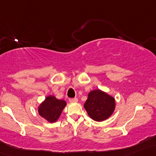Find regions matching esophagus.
Here are the masks:
<instances>
[{
	"label": "esophagus",
	"instance_id": "34e87169",
	"mask_svg": "<svg viewBox=\"0 0 156 156\" xmlns=\"http://www.w3.org/2000/svg\"><path fill=\"white\" fill-rule=\"evenodd\" d=\"M69 101L70 102H78V98H69Z\"/></svg>",
	"mask_w": 156,
	"mask_h": 156
}]
</instances>
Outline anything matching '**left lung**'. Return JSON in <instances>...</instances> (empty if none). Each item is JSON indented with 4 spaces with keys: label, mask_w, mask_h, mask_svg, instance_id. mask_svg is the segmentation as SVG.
Returning <instances> with one entry per match:
<instances>
[{
    "label": "left lung",
    "mask_w": 156,
    "mask_h": 156,
    "mask_svg": "<svg viewBox=\"0 0 156 156\" xmlns=\"http://www.w3.org/2000/svg\"><path fill=\"white\" fill-rule=\"evenodd\" d=\"M115 107L113 98L99 90L90 92L84 104V108L89 116L97 121L108 119L113 112Z\"/></svg>",
    "instance_id": "obj_1"
}]
</instances>
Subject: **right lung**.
I'll list each match as a JSON object with an SVG mask.
<instances>
[{"label":"right lung","instance_id":"right-lung-1","mask_svg":"<svg viewBox=\"0 0 156 156\" xmlns=\"http://www.w3.org/2000/svg\"><path fill=\"white\" fill-rule=\"evenodd\" d=\"M64 100H58L55 97L48 96L38 108L40 115L49 122H55L58 119L63 109L66 106Z\"/></svg>","mask_w":156,"mask_h":156}]
</instances>
